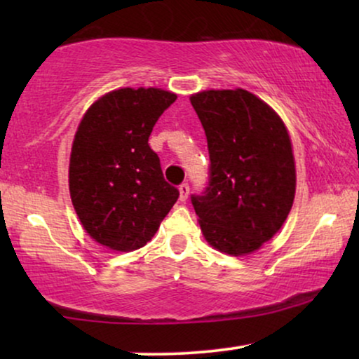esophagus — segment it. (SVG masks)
Wrapping results in <instances>:
<instances>
[{
	"label": "esophagus",
	"mask_w": 359,
	"mask_h": 359,
	"mask_svg": "<svg viewBox=\"0 0 359 359\" xmlns=\"http://www.w3.org/2000/svg\"><path fill=\"white\" fill-rule=\"evenodd\" d=\"M178 189H180V201H181V203H184V201L188 199V196H189V186H188V183H183Z\"/></svg>",
	"instance_id": "obj_1"
}]
</instances>
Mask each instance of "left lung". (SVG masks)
<instances>
[{
  "label": "left lung",
  "instance_id": "1",
  "mask_svg": "<svg viewBox=\"0 0 359 359\" xmlns=\"http://www.w3.org/2000/svg\"><path fill=\"white\" fill-rule=\"evenodd\" d=\"M208 137L209 186L193 196L205 242L230 257L257 252L279 232L296 194V161L284 122L253 93L189 96Z\"/></svg>",
  "mask_w": 359,
  "mask_h": 359
}]
</instances>
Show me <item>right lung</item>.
Segmentation results:
<instances>
[{"label": "right lung", "mask_w": 359, "mask_h": 359, "mask_svg": "<svg viewBox=\"0 0 359 359\" xmlns=\"http://www.w3.org/2000/svg\"><path fill=\"white\" fill-rule=\"evenodd\" d=\"M176 97L161 88H119L97 97L78 124L68 188L83 229L102 247L142 248L178 199L149 145L155 122Z\"/></svg>", "instance_id": "1"}]
</instances>
